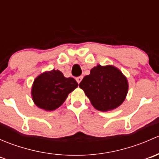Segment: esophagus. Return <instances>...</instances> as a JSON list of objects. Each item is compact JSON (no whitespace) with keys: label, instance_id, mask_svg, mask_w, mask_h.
<instances>
[{"label":"esophagus","instance_id":"1","mask_svg":"<svg viewBox=\"0 0 159 159\" xmlns=\"http://www.w3.org/2000/svg\"><path fill=\"white\" fill-rule=\"evenodd\" d=\"M82 78H83V76H79V77H78V78H76L77 82H78V84H79V83L81 81V80H82Z\"/></svg>","mask_w":159,"mask_h":159}]
</instances>
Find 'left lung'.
I'll use <instances>...</instances> for the list:
<instances>
[{"label":"left lung","mask_w":159,"mask_h":159,"mask_svg":"<svg viewBox=\"0 0 159 159\" xmlns=\"http://www.w3.org/2000/svg\"><path fill=\"white\" fill-rule=\"evenodd\" d=\"M79 87L85 93L91 105L101 111L118 108L125 99L129 89L126 77L112 65L94 67L84 77Z\"/></svg>","instance_id":"left-lung-1"}]
</instances>
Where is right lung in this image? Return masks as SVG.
I'll list each match as a JSON object with an SVG mask.
<instances>
[{
  "mask_svg": "<svg viewBox=\"0 0 159 159\" xmlns=\"http://www.w3.org/2000/svg\"><path fill=\"white\" fill-rule=\"evenodd\" d=\"M78 86V82L73 78H65L61 71L53 69L35 78L31 89L32 99L41 109L55 110Z\"/></svg>",
  "mask_w": 159,
  "mask_h": 159,
  "instance_id": "add662e5",
  "label": "right lung"
}]
</instances>
